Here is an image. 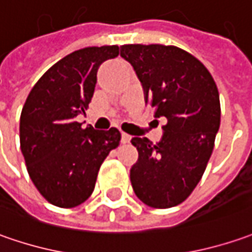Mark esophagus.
<instances>
[{
    "instance_id": "34e87169",
    "label": "esophagus",
    "mask_w": 252,
    "mask_h": 252,
    "mask_svg": "<svg viewBox=\"0 0 252 252\" xmlns=\"http://www.w3.org/2000/svg\"><path fill=\"white\" fill-rule=\"evenodd\" d=\"M129 141H131V136H129L128 134H124V132H123V134H121V142L128 143Z\"/></svg>"
}]
</instances>
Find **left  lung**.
I'll use <instances>...</instances> for the list:
<instances>
[{
  "mask_svg": "<svg viewBox=\"0 0 252 252\" xmlns=\"http://www.w3.org/2000/svg\"><path fill=\"white\" fill-rule=\"evenodd\" d=\"M121 57L134 66L155 117L167 120L160 142L135 136L131 167L135 195L152 208L181 204L194 191L212 155L220 126L218 86L206 66L176 46L126 44Z\"/></svg>",
  "mask_w": 252,
  "mask_h": 252,
  "instance_id": "1",
  "label": "left lung"
}]
</instances>
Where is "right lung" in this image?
<instances>
[{
    "mask_svg": "<svg viewBox=\"0 0 252 252\" xmlns=\"http://www.w3.org/2000/svg\"><path fill=\"white\" fill-rule=\"evenodd\" d=\"M118 46L76 50L33 86L21 114L19 138L26 169L50 204L74 208L92 195L100 166L121 139L117 128L97 131L76 121L88 109L99 66Z\"/></svg>",
    "mask_w": 252,
    "mask_h": 252,
    "instance_id": "add662e5",
    "label": "right lung"
}]
</instances>
